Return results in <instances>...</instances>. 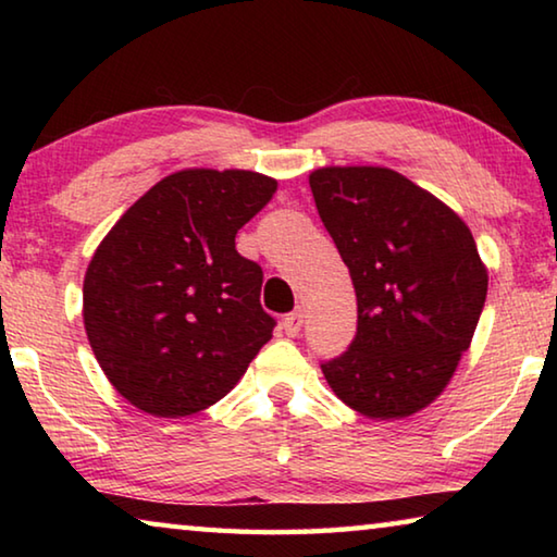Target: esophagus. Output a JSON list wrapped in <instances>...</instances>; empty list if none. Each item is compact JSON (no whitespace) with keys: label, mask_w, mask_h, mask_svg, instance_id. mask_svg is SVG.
I'll use <instances>...</instances> for the list:
<instances>
[{"label":"esophagus","mask_w":557,"mask_h":557,"mask_svg":"<svg viewBox=\"0 0 557 557\" xmlns=\"http://www.w3.org/2000/svg\"><path fill=\"white\" fill-rule=\"evenodd\" d=\"M282 329H285L287 336H297L301 332V312H299V309H297V312H292V314L282 319Z\"/></svg>","instance_id":"esophagus-1"}]
</instances>
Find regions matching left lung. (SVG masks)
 I'll return each instance as SVG.
<instances>
[{
  "label": "left lung",
  "instance_id": "left-lung-1",
  "mask_svg": "<svg viewBox=\"0 0 557 557\" xmlns=\"http://www.w3.org/2000/svg\"><path fill=\"white\" fill-rule=\"evenodd\" d=\"M309 186L358 307L356 338L324 379L366 418H408L447 388L479 324L488 272L474 235L393 169L322 166Z\"/></svg>",
  "mask_w": 557,
  "mask_h": 557
}]
</instances>
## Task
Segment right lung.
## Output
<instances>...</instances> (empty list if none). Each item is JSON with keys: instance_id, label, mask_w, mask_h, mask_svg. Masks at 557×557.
I'll return each instance as SVG.
<instances>
[{"instance_id": "1", "label": "right lung", "mask_w": 557, "mask_h": 557, "mask_svg": "<svg viewBox=\"0 0 557 557\" xmlns=\"http://www.w3.org/2000/svg\"><path fill=\"white\" fill-rule=\"evenodd\" d=\"M245 169H182L122 213L83 280V324L102 373L154 418L219 403L272 338L262 270L235 250L272 194Z\"/></svg>"}]
</instances>
